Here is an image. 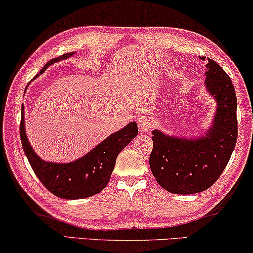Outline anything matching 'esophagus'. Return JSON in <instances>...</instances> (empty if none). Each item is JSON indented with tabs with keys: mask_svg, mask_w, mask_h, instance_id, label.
<instances>
[{
	"mask_svg": "<svg viewBox=\"0 0 253 253\" xmlns=\"http://www.w3.org/2000/svg\"><path fill=\"white\" fill-rule=\"evenodd\" d=\"M137 125H138V129L142 133H144V131H148L149 129H151L152 127V122L150 120V118H148V117H144L142 116L140 118H137Z\"/></svg>",
	"mask_w": 253,
	"mask_h": 253,
	"instance_id": "esophagus-1",
	"label": "esophagus"
}]
</instances>
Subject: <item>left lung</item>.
Masks as SVG:
<instances>
[{"label": "left lung", "instance_id": "1", "mask_svg": "<svg viewBox=\"0 0 253 253\" xmlns=\"http://www.w3.org/2000/svg\"><path fill=\"white\" fill-rule=\"evenodd\" d=\"M208 59L206 87L218 102L214 123L204 137L184 140L154 130L149 158L155 179L167 191L179 195L209 189L228 164L237 140V98L232 80L216 62Z\"/></svg>", "mask_w": 253, "mask_h": 253}]
</instances>
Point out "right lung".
<instances>
[{
  "label": "right lung",
  "mask_w": 253,
  "mask_h": 253,
  "mask_svg": "<svg viewBox=\"0 0 253 253\" xmlns=\"http://www.w3.org/2000/svg\"><path fill=\"white\" fill-rule=\"evenodd\" d=\"M73 52H67L49 60L39 74L43 73L50 64L69 58ZM19 131L25 155L42 184L57 197L81 199L94 196L104 189L115 169L119 152L136 136L138 129L136 123L128 124L123 129L110 135L83 158L66 164L48 163L38 157L25 134L24 105L21 109Z\"/></svg>",
  "instance_id": "add662e5"
}]
</instances>
